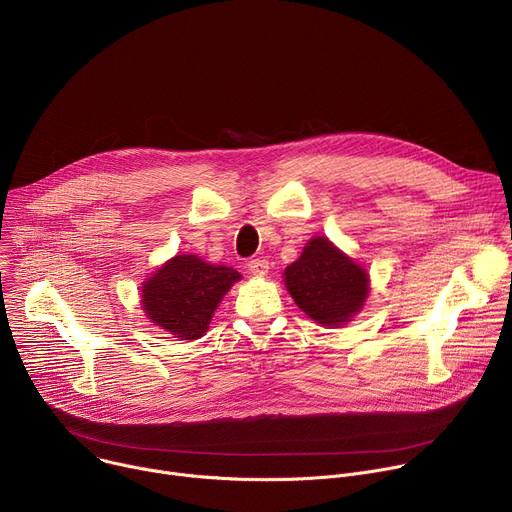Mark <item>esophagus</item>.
Returning a JSON list of instances; mask_svg holds the SVG:
<instances>
[{
  "instance_id": "esophagus-1",
  "label": "esophagus",
  "mask_w": 512,
  "mask_h": 512,
  "mask_svg": "<svg viewBox=\"0 0 512 512\" xmlns=\"http://www.w3.org/2000/svg\"><path fill=\"white\" fill-rule=\"evenodd\" d=\"M249 271L255 277H265L269 271V263L265 259H253V261H249Z\"/></svg>"
}]
</instances>
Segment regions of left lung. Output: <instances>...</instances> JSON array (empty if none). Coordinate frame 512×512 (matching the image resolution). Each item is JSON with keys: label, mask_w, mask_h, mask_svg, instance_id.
Segmentation results:
<instances>
[{"label": "left lung", "mask_w": 512, "mask_h": 512, "mask_svg": "<svg viewBox=\"0 0 512 512\" xmlns=\"http://www.w3.org/2000/svg\"><path fill=\"white\" fill-rule=\"evenodd\" d=\"M283 283L296 306L316 324L340 328L369 300L371 277L328 237H312L285 267Z\"/></svg>", "instance_id": "8db88e82"}]
</instances>
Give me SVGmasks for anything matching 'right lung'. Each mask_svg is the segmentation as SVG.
<instances>
[{
    "mask_svg": "<svg viewBox=\"0 0 512 512\" xmlns=\"http://www.w3.org/2000/svg\"><path fill=\"white\" fill-rule=\"evenodd\" d=\"M241 273L198 255H174L141 283L148 320L178 340H198Z\"/></svg>",
    "mask_w": 512,
    "mask_h": 512,
    "instance_id": "add662e5",
    "label": "right lung"
}]
</instances>
